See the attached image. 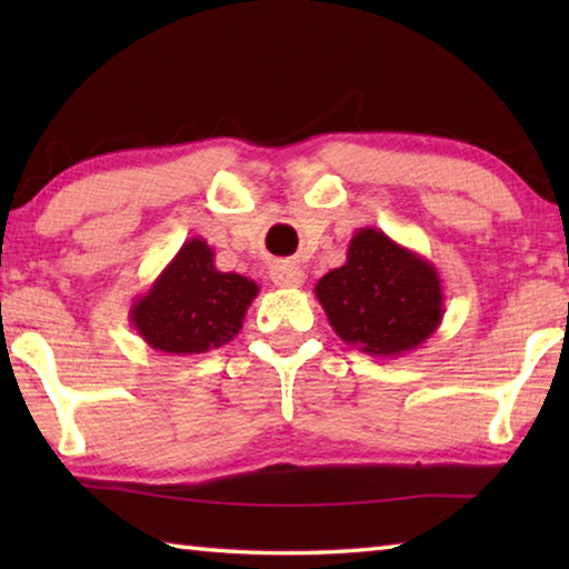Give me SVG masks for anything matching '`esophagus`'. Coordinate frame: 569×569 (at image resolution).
<instances>
[{
    "label": "esophagus",
    "mask_w": 569,
    "mask_h": 569,
    "mask_svg": "<svg viewBox=\"0 0 569 569\" xmlns=\"http://www.w3.org/2000/svg\"><path fill=\"white\" fill-rule=\"evenodd\" d=\"M271 278H273V283L281 288H298V286H303L306 273L298 266L281 263V266H273Z\"/></svg>",
    "instance_id": "1"
}]
</instances>
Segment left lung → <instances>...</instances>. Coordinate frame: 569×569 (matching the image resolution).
<instances>
[{"mask_svg":"<svg viewBox=\"0 0 569 569\" xmlns=\"http://www.w3.org/2000/svg\"><path fill=\"white\" fill-rule=\"evenodd\" d=\"M313 291L339 339L383 359L419 349L445 319L435 263L377 228L356 230L346 263Z\"/></svg>","mask_w":569,"mask_h":569,"instance_id":"8db88e82","label":"left lung"}]
</instances>
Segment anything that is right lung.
Segmentation results:
<instances>
[{"mask_svg":"<svg viewBox=\"0 0 569 569\" xmlns=\"http://www.w3.org/2000/svg\"><path fill=\"white\" fill-rule=\"evenodd\" d=\"M258 291L250 278L218 271L213 248L203 238H190L148 291L134 298L130 323L160 353H206L238 336Z\"/></svg>","mask_w":569,"mask_h":569,"instance_id":"1","label":"right lung"}]
</instances>
